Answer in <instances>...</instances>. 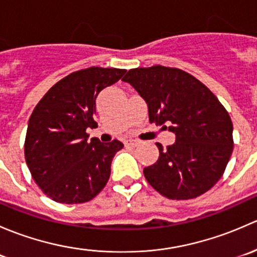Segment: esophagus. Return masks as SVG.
Wrapping results in <instances>:
<instances>
[{
    "instance_id": "obj_1",
    "label": "esophagus",
    "mask_w": 257,
    "mask_h": 257,
    "mask_svg": "<svg viewBox=\"0 0 257 257\" xmlns=\"http://www.w3.org/2000/svg\"><path fill=\"white\" fill-rule=\"evenodd\" d=\"M126 145V147H132V148H136V147H138L139 144H141V142L139 141H137V139H128V141L125 142V143H124Z\"/></svg>"
}]
</instances>
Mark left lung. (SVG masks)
I'll return each instance as SVG.
<instances>
[{
    "label": "left lung",
    "instance_id": "1",
    "mask_svg": "<svg viewBox=\"0 0 257 257\" xmlns=\"http://www.w3.org/2000/svg\"><path fill=\"white\" fill-rule=\"evenodd\" d=\"M121 80L144 98L150 123L177 137L167 149L157 143L159 159L143 170L148 183L173 200L194 199L210 190L234 149L231 118L216 95L194 76L172 67L134 68Z\"/></svg>",
    "mask_w": 257,
    "mask_h": 257
}]
</instances>
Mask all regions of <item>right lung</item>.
Instances as JSON below:
<instances>
[{
  "label": "right lung",
  "instance_id": "right-lung-1",
  "mask_svg": "<svg viewBox=\"0 0 257 257\" xmlns=\"http://www.w3.org/2000/svg\"><path fill=\"white\" fill-rule=\"evenodd\" d=\"M125 69L89 67L57 82L28 120L25 158L33 180L52 200L82 204L92 200L109 180L110 164L124 147L114 139L88 142L94 128L95 98L123 77Z\"/></svg>",
  "mask_w": 257,
  "mask_h": 257
}]
</instances>
